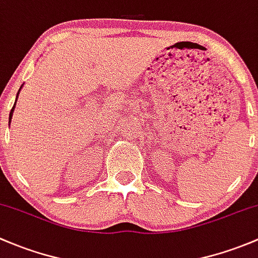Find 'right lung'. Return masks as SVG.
Returning <instances> with one entry per match:
<instances>
[{"mask_svg": "<svg viewBox=\"0 0 258 258\" xmlns=\"http://www.w3.org/2000/svg\"><path fill=\"white\" fill-rule=\"evenodd\" d=\"M21 88H22V87H21ZM21 88H20V90H18V93H17V98H18V94H20V92H21ZM17 98H16V100H17ZM15 107H16V102H15V104H13L12 109H11V113H10V123H11V119H12V114H13V110H15Z\"/></svg>", "mask_w": 258, "mask_h": 258, "instance_id": "obj_1", "label": "right lung"}]
</instances>
